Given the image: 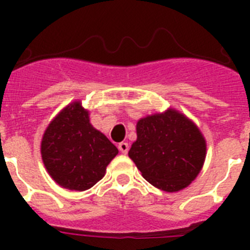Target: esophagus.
I'll return each instance as SVG.
<instances>
[{
    "label": "esophagus",
    "instance_id": "obj_1",
    "mask_svg": "<svg viewBox=\"0 0 250 250\" xmlns=\"http://www.w3.org/2000/svg\"><path fill=\"white\" fill-rule=\"evenodd\" d=\"M118 147H119V150H120V151L123 152V154H126V152L129 151V144H127V143H125V141L120 143Z\"/></svg>",
    "mask_w": 250,
    "mask_h": 250
}]
</instances>
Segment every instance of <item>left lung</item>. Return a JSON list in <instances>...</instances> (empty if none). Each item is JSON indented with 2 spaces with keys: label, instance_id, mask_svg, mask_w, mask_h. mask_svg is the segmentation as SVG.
Instances as JSON below:
<instances>
[{
  "label": "left lung",
  "instance_id": "left-lung-1",
  "mask_svg": "<svg viewBox=\"0 0 250 250\" xmlns=\"http://www.w3.org/2000/svg\"><path fill=\"white\" fill-rule=\"evenodd\" d=\"M129 156L145 180L165 191H178L199 174L205 140L199 129L175 110L141 119Z\"/></svg>",
  "mask_w": 250,
  "mask_h": 250
}]
</instances>
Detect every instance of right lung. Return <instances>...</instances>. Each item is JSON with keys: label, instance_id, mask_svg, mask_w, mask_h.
I'll use <instances>...</instances> for the list:
<instances>
[{"label": "right lung", "instance_id": "1", "mask_svg": "<svg viewBox=\"0 0 250 250\" xmlns=\"http://www.w3.org/2000/svg\"><path fill=\"white\" fill-rule=\"evenodd\" d=\"M118 147L92 127L80 103L68 105L46 129L41 143L42 160L55 182L83 191L104 178Z\"/></svg>", "mask_w": 250, "mask_h": 250}]
</instances>
